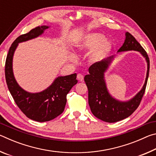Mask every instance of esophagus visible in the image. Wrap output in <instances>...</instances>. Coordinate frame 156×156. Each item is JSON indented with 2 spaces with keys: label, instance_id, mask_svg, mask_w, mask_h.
Instances as JSON below:
<instances>
[{
  "label": "esophagus",
  "instance_id": "1",
  "mask_svg": "<svg viewBox=\"0 0 156 156\" xmlns=\"http://www.w3.org/2000/svg\"><path fill=\"white\" fill-rule=\"evenodd\" d=\"M77 79L78 80L80 81V82H82L83 81V79H84V76L81 74V73H78V74L77 75Z\"/></svg>",
  "mask_w": 156,
  "mask_h": 156
}]
</instances>
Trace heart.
Wrapping results in <instances>:
<instances>
[{
    "mask_svg": "<svg viewBox=\"0 0 156 156\" xmlns=\"http://www.w3.org/2000/svg\"><path fill=\"white\" fill-rule=\"evenodd\" d=\"M105 36L101 34L94 33L88 34L84 37L83 40L78 44V49L81 51L87 50L91 51L96 49L91 56L92 61H98L107 54L112 49V44L109 41H105ZM72 59H74V56H72Z\"/></svg>",
    "mask_w": 156,
    "mask_h": 156,
    "instance_id": "1",
    "label": "heart"
}]
</instances>
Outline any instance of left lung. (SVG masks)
Masks as SVG:
<instances>
[{"instance_id": "left-lung-1", "label": "left lung", "mask_w": 156, "mask_h": 156, "mask_svg": "<svg viewBox=\"0 0 156 156\" xmlns=\"http://www.w3.org/2000/svg\"><path fill=\"white\" fill-rule=\"evenodd\" d=\"M125 36V43L118 51H138L141 53L147 60V77L141 90L127 102L118 101L111 96L107 91L104 76L113 56L91 65L89 68V73L84 76V78L88 88L89 105L92 113L98 119L107 122H115L122 120L135 112L140 104L149 77L150 62L146 51L130 33L126 32Z\"/></svg>"}]
</instances>
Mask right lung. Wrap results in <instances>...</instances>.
Masks as SVG:
<instances>
[{
	"label": "right lung",
	"mask_w": 156,
	"mask_h": 156,
	"mask_svg": "<svg viewBox=\"0 0 156 156\" xmlns=\"http://www.w3.org/2000/svg\"><path fill=\"white\" fill-rule=\"evenodd\" d=\"M48 26H41L23 34L12 44L5 61V80L16 104L27 118L37 122H47L61 114L67 102V95L77 84L76 73L59 76L48 88L39 93H29L18 85L12 70V60L18 44L41 35Z\"/></svg>",
	"instance_id": "right-lung-1"
}]
</instances>
